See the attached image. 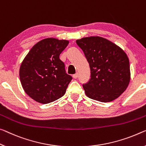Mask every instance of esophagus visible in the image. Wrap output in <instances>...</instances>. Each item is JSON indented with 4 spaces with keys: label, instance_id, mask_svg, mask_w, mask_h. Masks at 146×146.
Wrapping results in <instances>:
<instances>
[{
    "label": "esophagus",
    "instance_id": "1",
    "mask_svg": "<svg viewBox=\"0 0 146 146\" xmlns=\"http://www.w3.org/2000/svg\"><path fill=\"white\" fill-rule=\"evenodd\" d=\"M72 77L74 78V79H76V78H77L78 77V73H76L75 74H74L73 76H72Z\"/></svg>",
    "mask_w": 146,
    "mask_h": 146
}]
</instances>
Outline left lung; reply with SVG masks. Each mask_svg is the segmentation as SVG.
<instances>
[{
	"mask_svg": "<svg viewBox=\"0 0 146 146\" xmlns=\"http://www.w3.org/2000/svg\"><path fill=\"white\" fill-rule=\"evenodd\" d=\"M76 44L84 52L90 68V79L83 84L91 99L108 102L119 97L130 82V64L119 47L99 36L83 38Z\"/></svg>",
	"mask_w": 146,
	"mask_h": 146,
	"instance_id": "8db88e82",
	"label": "left lung"
}]
</instances>
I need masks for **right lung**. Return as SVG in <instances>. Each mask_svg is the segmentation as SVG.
<instances>
[{"label": "right lung", "mask_w": 146, "mask_h": 146, "mask_svg": "<svg viewBox=\"0 0 146 146\" xmlns=\"http://www.w3.org/2000/svg\"><path fill=\"white\" fill-rule=\"evenodd\" d=\"M68 40L44 39L36 44L22 62L19 78L27 95L42 104L62 97L72 77L67 74L59 55Z\"/></svg>", "instance_id": "obj_1"}]
</instances>
